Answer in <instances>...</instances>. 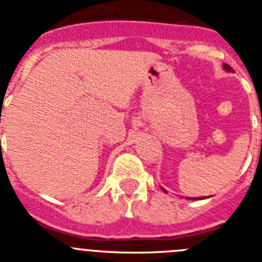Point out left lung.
Masks as SVG:
<instances>
[{
	"instance_id": "left-lung-1",
	"label": "left lung",
	"mask_w": 262,
	"mask_h": 262,
	"mask_svg": "<svg viewBox=\"0 0 262 262\" xmlns=\"http://www.w3.org/2000/svg\"><path fill=\"white\" fill-rule=\"evenodd\" d=\"M223 68H224V71H227V72H233V69L231 68L230 66H228V64H223ZM161 189H163L164 191H165V193H168V191L165 190V189H164V187H161ZM206 198H207V196H206ZM187 200H195V198H187ZM196 200H205V196H201V198H196Z\"/></svg>"
}]
</instances>
